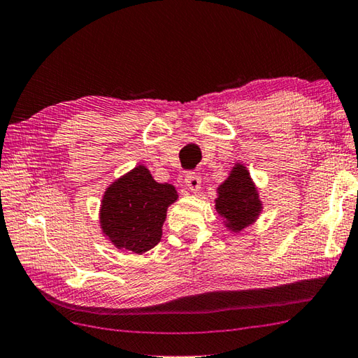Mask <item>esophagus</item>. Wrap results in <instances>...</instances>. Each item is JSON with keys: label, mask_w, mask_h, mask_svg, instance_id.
<instances>
[{"label": "esophagus", "mask_w": 358, "mask_h": 358, "mask_svg": "<svg viewBox=\"0 0 358 358\" xmlns=\"http://www.w3.org/2000/svg\"><path fill=\"white\" fill-rule=\"evenodd\" d=\"M185 187L188 192L192 193H198L199 188H201V178L198 174H187L185 176Z\"/></svg>", "instance_id": "34e87169"}]
</instances>
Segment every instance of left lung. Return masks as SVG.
Wrapping results in <instances>:
<instances>
[{
  "label": "left lung",
  "instance_id": "obj_1",
  "mask_svg": "<svg viewBox=\"0 0 358 358\" xmlns=\"http://www.w3.org/2000/svg\"><path fill=\"white\" fill-rule=\"evenodd\" d=\"M215 208L227 231L238 234L259 220L263 210L260 193L248 168L237 162L217 188Z\"/></svg>",
  "mask_w": 358,
  "mask_h": 358
}]
</instances>
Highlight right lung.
I'll return each instance as SVG.
<instances>
[{
	"label": "right lung",
	"instance_id": "obj_1",
	"mask_svg": "<svg viewBox=\"0 0 358 358\" xmlns=\"http://www.w3.org/2000/svg\"><path fill=\"white\" fill-rule=\"evenodd\" d=\"M179 194L171 184L154 180L137 165L106 188L99 207V227L117 249L143 254L157 245L166 210Z\"/></svg>",
	"mask_w": 358,
	"mask_h": 358
}]
</instances>
